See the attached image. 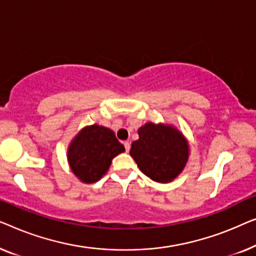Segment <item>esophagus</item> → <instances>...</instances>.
I'll return each mask as SVG.
<instances>
[{"label":"esophagus","mask_w":256,"mask_h":256,"mask_svg":"<svg viewBox=\"0 0 256 256\" xmlns=\"http://www.w3.org/2000/svg\"><path fill=\"white\" fill-rule=\"evenodd\" d=\"M124 147H125V150H126V152H128L130 148H131V145H130L128 142H124Z\"/></svg>","instance_id":"34e87169"}]
</instances>
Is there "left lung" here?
<instances>
[{
  "label": "left lung",
  "instance_id": "left-lung-1",
  "mask_svg": "<svg viewBox=\"0 0 256 256\" xmlns=\"http://www.w3.org/2000/svg\"><path fill=\"white\" fill-rule=\"evenodd\" d=\"M138 134L130 156L140 170L156 182L172 181L188 161L189 147L184 136L174 128L153 123L140 128Z\"/></svg>",
  "mask_w": 256,
  "mask_h": 256
}]
</instances>
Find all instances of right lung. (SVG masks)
<instances>
[{
	"instance_id": "1",
	"label": "right lung",
	"mask_w": 256,
	"mask_h": 256,
	"mask_svg": "<svg viewBox=\"0 0 256 256\" xmlns=\"http://www.w3.org/2000/svg\"><path fill=\"white\" fill-rule=\"evenodd\" d=\"M125 150L110 128L92 125L84 128L72 142L68 161L72 172L84 183L98 181L111 161Z\"/></svg>"
}]
</instances>
